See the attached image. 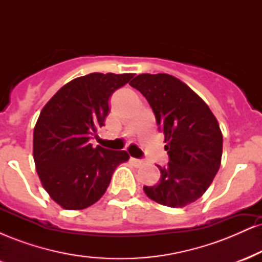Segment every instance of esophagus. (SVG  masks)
I'll use <instances>...</instances> for the list:
<instances>
[{
  "instance_id": "esophagus-1",
  "label": "esophagus",
  "mask_w": 262,
  "mask_h": 262,
  "mask_svg": "<svg viewBox=\"0 0 262 262\" xmlns=\"http://www.w3.org/2000/svg\"><path fill=\"white\" fill-rule=\"evenodd\" d=\"M132 162L135 165V166H141V165H144V160H140V159H134L132 158L130 159Z\"/></svg>"
}]
</instances>
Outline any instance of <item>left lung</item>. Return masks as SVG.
<instances>
[{
    "label": "left lung",
    "mask_w": 262,
    "mask_h": 262,
    "mask_svg": "<svg viewBox=\"0 0 262 262\" xmlns=\"http://www.w3.org/2000/svg\"><path fill=\"white\" fill-rule=\"evenodd\" d=\"M129 85L149 102L170 159L166 166L158 165L159 183L144 186V192L172 208L194 202L221 166L223 135L217 118L196 92L169 74H141Z\"/></svg>",
    "instance_id": "obj_1"
}]
</instances>
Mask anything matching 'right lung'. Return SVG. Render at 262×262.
Listing matches in <instances>:
<instances>
[{
  "instance_id": "add662e5",
  "label": "right lung",
  "mask_w": 262,
  "mask_h": 262,
  "mask_svg": "<svg viewBox=\"0 0 262 262\" xmlns=\"http://www.w3.org/2000/svg\"><path fill=\"white\" fill-rule=\"evenodd\" d=\"M133 74L92 73L59 90L45 104L33 133V158L45 191L62 208L92 206L103 196L118 165L129 155L90 144L103 127L112 93Z\"/></svg>"
}]
</instances>
